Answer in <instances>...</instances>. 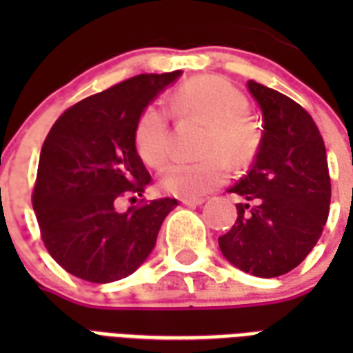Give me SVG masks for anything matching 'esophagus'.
<instances>
[{"label":"esophagus","instance_id":"obj_1","mask_svg":"<svg viewBox=\"0 0 353 353\" xmlns=\"http://www.w3.org/2000/svg\"><path fill=\"white\" fill-rule=\"evenodd\" d=\"M205 201V198H183L181 203L187 205V207H196V205H201Z\"/></svg>","mask_w":353,"mask_h":353}]
</instances>
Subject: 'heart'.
Instances as JSON below:
<instances>
[{
	"instance_id": "heart-1",
	"label": "heart",
	"mask_w": 353,
	"mask_h": 353,
	"mask_svg": "<svg viewBox=\"0 0 353 353\" xmlns=\"http://www.w3.org/2000/svg\"><path fill=\"white\" fill-rule=\"evenodd\" d=\"M172 106L183 119H194L207 126L201 148L203 159L170 165L161 176V188L174 196L198 198L225 181L229 163L241 166L256 155L260 130L247 113V101L234 85L218 77H198L179 85ZM139 157L150 168H161L170 155L168 113L163 108L146 106L133 132Z\"/></svg>"
}]
</instances>
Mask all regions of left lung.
I'll return each mask as SVG.
<instances>
[{
	"label": "left lung",
	"instance_id": "8db88e82",
	"mask_svg": "<svg viewBox=\"0 0 353 353\" xmlns=\"http://www.w3.org/2000/svg\"><path fill=\"white\" fill-rule=\"evenodd\" d=\"M262 110L263 133L251 170L229 192L238 218L218 238L223 256L245 273L273 279L310 254L326 225L332 198L323 135L290 97L247 82Z\"/></svg>",
	"mask_w": 353,
	"mask_h": 353
}]
</instances>
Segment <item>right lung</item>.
Masks as SVG:
<instances>
[{"mask_svg": "<svg viewBox=\"0 0 353 353\" xmlns=\"http://www.w3.org/2000/svg\"><path fill=\"white\" fill-rule=\"evenodd\" d=\"M181 71L137 74L77 102L58 117L41 146L32 209L43 245L68 273L108 284L148 258L177 199L161 198L119 212L126 194L152 177L133 132L143 110Z\"/></svg>", "mask_w": 353, "mask_h": 353, "instance_id": "right-lung-1", "label": "right lung"}]
</instances>
